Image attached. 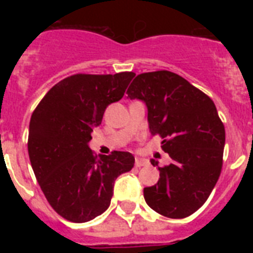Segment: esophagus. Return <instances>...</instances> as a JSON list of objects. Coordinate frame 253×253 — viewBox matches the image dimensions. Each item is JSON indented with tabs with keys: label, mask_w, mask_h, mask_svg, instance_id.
<instances>
[{
	"label": "esophagus",
	"mask_w": 253,
	"mask_h": 253,
	"mask_svg": "<svg viewBox=\"0 0 253 253\" xmlns=\"http://www.w3.org/2000/svg\"><path fill=\"white\" fill-rule=\"evenodd\" d=\"M147 164H148V162H147L146 159H140V158L135 159V167H138V168L147 166Z\"/></svg>",
	"instance_id": "esophagus-1"
}]
</instances>
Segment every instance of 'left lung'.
<instances>
[{
	"mask_svg": "<svg viewBox=\"0 0 253 253\" xmlns=\"http://www.w3.org/2000/svg\"><path fill=\"white\" fill-rule=\"evenodd\" d=\"M127 98L146 103L151 134L162 136L163 151L172 159L159 167L158 184L144 188L147 205L173 219L192 215L209 198L223 164L226 132L215 105L169 71L138 75Z\"/></svg>",
	"mask_w": 253,
	"mask_h": 253,
	"instance_id": "obj_1",
	"label": "left lung"
}]
</instances>
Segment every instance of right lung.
I'll return each mask as SVG.
<instances>
[{"label": "right lung", "instance_id": "1", "mask_svg": "<svg viewBox=\"0 0 253 253\" xmlns=\"http://www.w3.org/2000/svg\"><path fill=\"white\" fill-rule=\"evenodd\" d=\"M134 72L77 73L57 83L34 110L29 128V156L42 192L64 219L84 223L110 206L114 181L132 169L130 152L109 156L89 148L93 128L103 113L122 98Z\"/></svg>", "mask_w": 253, "mask_h": 253}]
</instances>
